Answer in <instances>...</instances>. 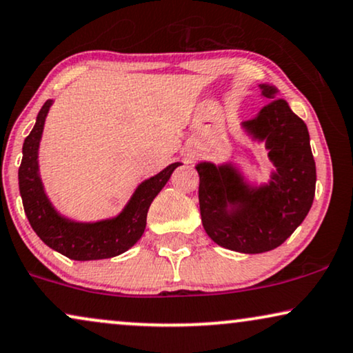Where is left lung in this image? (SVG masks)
Segmentation results:
<instances>
[{
    "label": "left lung",
    "instance_id": "obj_1",
    "mask_svg": "<svg viewBox=\"0 0 353 353\" xmlns=\"http://www.w3.org/2000/svg\"><path fill=\"white\" fill-rule=\"evenodd\" d=\"M260 88L271 101L242 128L253 140L265 142L274 166L270 181L252 185L232 163L195 166L206 234L218 245L241 253L270 252L284 243L308 214L316 185L307 124L288 101L276 98L278 88L268 83Z\"/></svg>",
    "mask_w": 353,
    "mask_h": 353
}]
</instances>
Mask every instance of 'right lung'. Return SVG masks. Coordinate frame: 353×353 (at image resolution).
<instances>
[{"mask_svg": "<svg viewBox=\"0 0 353 353\" xmlns=\"http://www.w3.org/2000/svg\"><path fill=\"white\" fill-rule=\"evenodd\" d=\"M51 105L53 100L45 101L37 116L34 129L23 140L22 163L19 168V190L27 219L46 245L70 260H103L121 255L142 237L150 205L166 185L174 169L182 163L169 164L157 176L143 181L135 189L124 210L114 218L97 223H79L64 218L46 196L39 171L40 140Z\"/></svg>", "mask_w": 353, "mask_h": 353, "instance_id": "right-lung-1", "label": "right lung"}]
</instances>
